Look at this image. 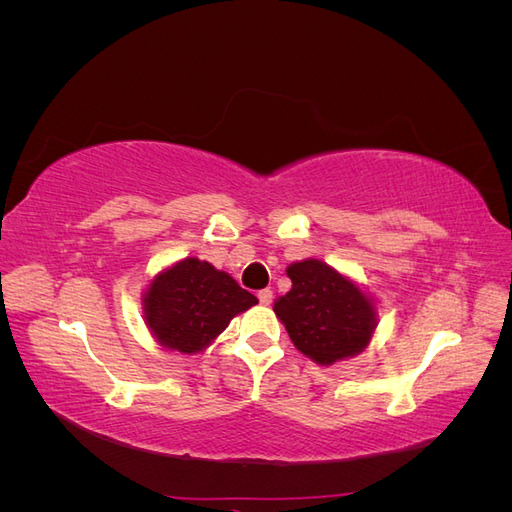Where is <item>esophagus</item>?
Listing matches in <instances>:
<instances>
[{"mask_svg":"<svg viewBox=\"0 0 512 512\" xmlns=\"http://www.w3.org/2000/svg\"><path fill=\"white\" fill-rule=\"evenodd\" d=\"M258 301H260L262 305H271V301H273V290H269V288L260 290V292H258Z\"/></svg>","mask_w":512,"mask_h":512,"instance_id":"obj_1","label":"esophagus"}]
</instances>
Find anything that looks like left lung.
I'll return each mask as SVG.
<instances>
[{
    "mask_svg": "<svg viewBox=\"0 0 512 512\" xmlns=\"http://www.w3.org/2000/svg\"><path fill=\"white\" fill-rule=\"evenodd\" d=\"M292 288L273 312L297 346L320 365H333L367 348L376 329V307L367 294L320 260L286 269Z\"/></svg>",
    "mask_w": 512,
    "mask_h": 512,
    "instance_id": "8db88e82",
    "label": "left lung"
}]
</instances>
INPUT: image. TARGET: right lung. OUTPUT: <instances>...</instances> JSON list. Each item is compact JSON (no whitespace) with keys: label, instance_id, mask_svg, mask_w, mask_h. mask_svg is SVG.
<instances>
[{"label":"right lung","instance_id":"1","mask_svg":"<svg viewBox=\"0 0 512 512\" xmlns=\"http://www.w3.org/2000/svg\"><path fill=\"white\" fill-rule=\"evenodd\" d=\"M145 320L164 348H207L237 314L258 303L232 277L198 258L162 271L145 292Z\"/></svg>","mask_w":512,"mask_h":512}]
</instances>
